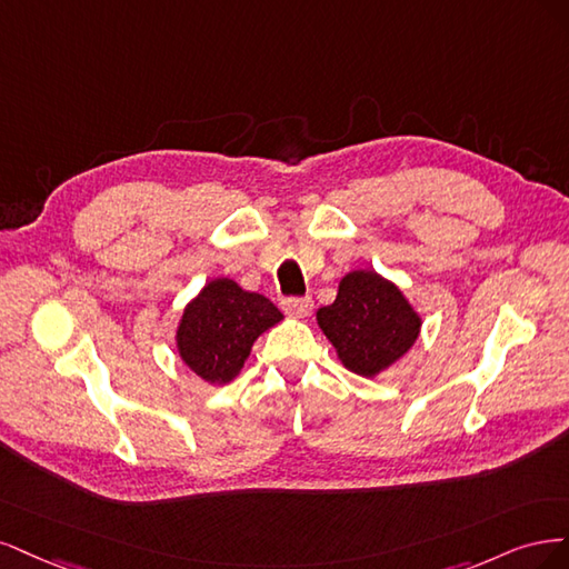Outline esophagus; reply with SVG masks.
Listing matches in <instances>:
<instances>
[{
	"label": "esophagus",
	"instance_id": "obj_1",
	"mask_svg": "<svg viewBox=\"0 0 569 569\" xmlns=\"http://www.w3.org/2000/svg\"><path fill=\"white\" fill-rule=\"evenodd\" d=\"M311 307H315V302H311V298H286L283 300V309L288 311V315L292 317H307Z\"/></svg>",
	"mask_w": 569,
	"mask_h": 569
}]
</instances>
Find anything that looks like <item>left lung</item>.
I'll use <instances>...</instances> for the list:
<instances>
[{"label": "left lung", "mask_w": 569, "mask_h": 569, "mask_svg": "<svg viewBox=\"0 0 569 569\" xmlns=\"http://www.w3.org/2000/svg\"><path fill=\"white\" fill-rule=\"evenodd\" d=\"M317 321L347 369L366 378L405 357L420 331V319L399 288L363 269L347 273L336 302L321 307Z\"/></svg>", "instance_id": "1"}]
</instances>
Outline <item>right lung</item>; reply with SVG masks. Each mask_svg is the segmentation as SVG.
Instances as JSON below:
<instances>
[{"instance_id": "obj_1", "label": "right lung", "mask_w": 569, "mask_h": 569, "mask_svg": "<svg viewBox=\"0 0 569 569\" xmlns=\"http://www.w3.org/2000/svg\"><path fill=\"white\" fill-rule=\"evenodd\" d=\"M281 319L277 305L260 292L214 279L184 309L177 331L179 355L203 380L229 382L243 369L252 342Z\"/></svg>"}]
</instances>
